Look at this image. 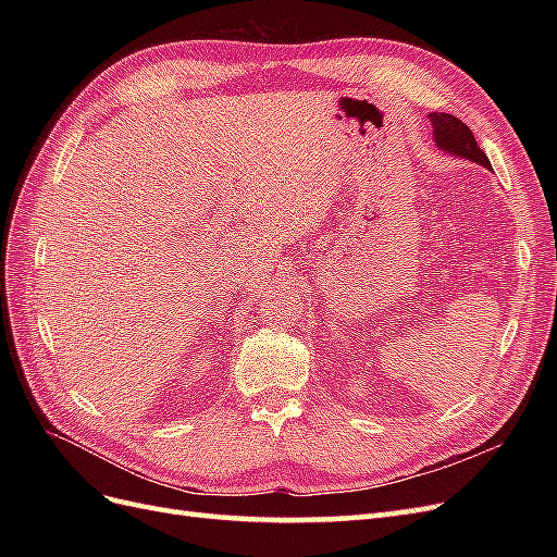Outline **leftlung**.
Segmentation results:
<instances>
[{
	"instance_id": "obj_1",
	"label": "left lung",
	"mask_w": 557,
	"mask_h": 557,
	"mask_svg": "<svg viewBox=\"0 0 557 557\" xmlns=\"http://www.w3.org/2000/svg\"><path fill=\"white\" fill-rule=\"evenodd\" d=\"M428 117L432 123L436 148L491 170V160L483 153V148H479L474 134H471V129L460 121V117H455L450 113H428Z\"/></svg>"
}]
</instances>
